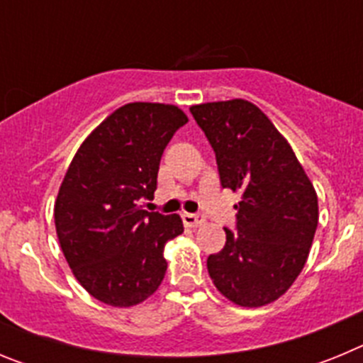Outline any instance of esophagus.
<instances>
[{"instance_id":"34e87169","label":"esophagus","mask_w":363,"mask_h":363,"mask_svg":"<svg viewBox=\"0 0 363 363\" xmlns=\"http://www.w3.org/2000/svg\"><path fill=\"white\" fill-rule=\"evenodd\" d=\"M182 220H184V223L187 227H200L203 225V218L198 216V214H191V213H184L182 214Z\"/></svg>"}]
</instances>
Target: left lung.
I'll list each match as a JSON object with an SVG mask.
<instances>
[{"label": "left lung", "mask_w": 363, "mask_h": 363, "mask_svg": "<svg viewBox=\"0 0 363 363\" xmlns=\"http://www.w3.org/2000/svg\"><path fill=\"white\" fill-rule=\"evenodd\" d=\"M223 189L242 192L236 230L207 258L216 289L242 307L278 300L296 280L318 225V198L272 121L245 99L192 105Z\"/></svg>", "instance_id": "8db88e82"}]
</instances>
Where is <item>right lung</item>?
I'll list each match as a JSON object with an SVG mask.
<instances>
[{"mask_svg":"<svg viewBox=\"0 0 363 363\" xmlns=\"http://www.w3.org/2000/svg\"><path fill=\"white\" fill-rule=\"evenodd\" d=\"M187 121L176 105L127 104L92 130L67 169L54 205L57 240L76 280L107 306H136L165 277L163 249L184 223L140 201L154 196L163 150Z\"/></svg>","mask_w":363,"mask_h":363,"instance_id":"add662e5","label":"right lung"}]
</instances>
